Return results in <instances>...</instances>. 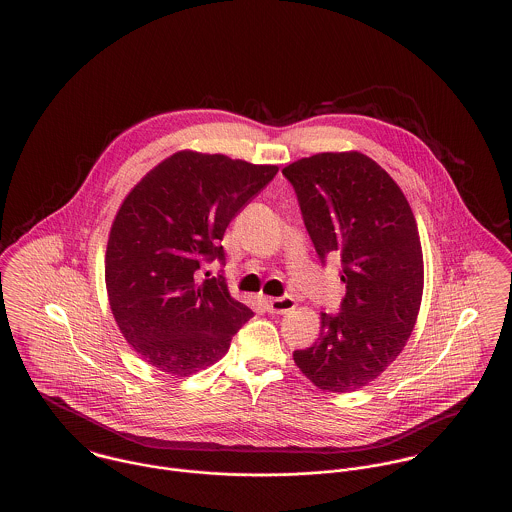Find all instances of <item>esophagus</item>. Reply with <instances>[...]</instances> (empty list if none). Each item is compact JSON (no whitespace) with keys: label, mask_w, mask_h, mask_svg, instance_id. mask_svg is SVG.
Here are the masks:
<instances>
[{"label":"esophagus","mask_w":512,"mask_h":512,"mask_svg":"<svg viewBox=\"0 0 512 512\" xmlns=\"http://www.w3.org/2000/svg\"><path fill=\"white\" fill-rule=\"evenodd\" d=\"M263 305L268 313L274 315H286L295 309V299L293 297H263Z\"/></svg>","instance_id":"1"}]
</instances>
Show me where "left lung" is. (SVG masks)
I'll use <instances>...</instances> for the list:
<instances>
[{
    "instance_id": "8db88e82",
    "label": "left lung",
    "mask_w": 512,
    "mask_h": 512,
    "mask_svg": "<svg viewBox=\"0 0 512 512\" xmlns=\"http://www.w3.org/2000/svg\"><path fill=\"white\" fill-rule=\"evenodd\" d=\"M282 172L318 257H340L347 290L340 313H320V338L293 351V361L318 390L365 388L403 351L420 311L424 259L413 209L361 151L317 153Z\"/></svg>"
}]
</instances>
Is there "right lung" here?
<instances>
[{"label":"right lung","mask_w":512,"mask_h":512,"mask_svg":"<svg viewBox=\"0 0 512 512\" xmlns=\"http://www.w3.org/2000/svg\"><path fill=\"white\" fill-rule=\"evenodd\" d=\"M222 153H172L126 194L105 251L109 307L147 365L184 378L215 365L253 311L222 278L195 280L203 261L224 259L226 226L276 176Z\"/></svg>","instance_id":"1"}]
</instances>
